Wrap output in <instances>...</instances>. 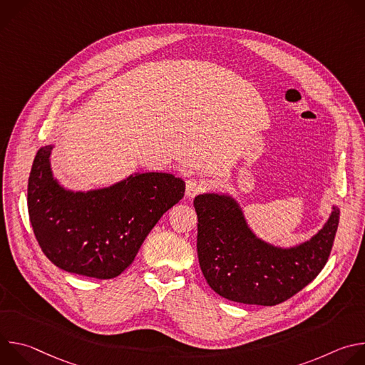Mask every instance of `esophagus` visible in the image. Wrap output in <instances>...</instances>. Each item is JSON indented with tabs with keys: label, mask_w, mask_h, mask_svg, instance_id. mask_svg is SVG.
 I'll list each match as a JSON object with an SVG mask.
<instances>
[{
	"label": "esophagus",
	"mask_w": 365,
	"mask_h": 365,
	"mask_svg": "<svg viewBox=\"0 0 365 365\" xmlns=\"http://www.w3.org/2000/svg\"><path fill=\"white\" fill-rule=\"evenodd\" d=\"M203 190H205V183L202 180H197L193 178L186 180V196L187 197H193Z\"/></svg>",
	"instance_id": "1"
}]
</instances>
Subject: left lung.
<instances>
[{
  "label": "left lung",
  "mask_w": 365,
  "mask_h": 365,
  "mask_svg": "<svg viewBox=\"0 0 365 365\" xmlns=\"http://www.w3.org/2000/svg\"><path fill=\"white\" fill-rule=\"evenodd\" d=\"M197 215V258L214 292L245 304H279L314 280L325 267L339 222L335 206L310 241L283 250L255 238L230 196L206 193L193 200Z\"/></svg>",
  "instance_id": "left-lung-1"
}]
</instances>
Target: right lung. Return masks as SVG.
Returning <instances> with one entry per match:
<instances>
[{
    "instance_id": "obj_1",
    "label": "right lung",
    "mask_w": 365,
    "mask_h": 365,
    "mask_svg": "<svg viewBox=\"0 0 365 365\" xmlns=\"http://www.w3.org/2000/svg\"><path fill=\"white\" fill-rule=\"evenodd\" d=\"M51 148L37 151L27 187L30 224L41 251L69 273L101 280L120 276L153 227L183 197L185 182L150 172L73 193L51 176Z\"/></svg>"
}]
</instances>
